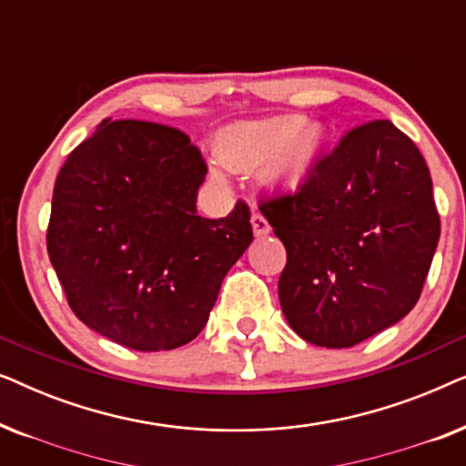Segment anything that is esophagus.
I'll return each mask as SVG.
<instances>
[{
  "instance_id": "obj_1",
  "label": "esophagus",
  "mask_w": 466,
  "mask_h": 466,
  "mask_svg": "<svg viewBox=\"0 0 466 466\" xmlns=\"http://www.w3.org/2000/svg\"><path fill=\"white\" fill-rule=\"evenodd\" d=\"M250 222H252L254 235H257V238H265V235L271 231L269 222H267V218H265V216H263V214L254 212V214H252V218H250Z\"/></svg>"
}]
</instances>
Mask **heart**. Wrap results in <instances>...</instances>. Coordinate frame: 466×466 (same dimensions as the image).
I'll return each instance as SVG.
<instances>
[{
	"mask_svg": "<svg viewBox=\"0 0 466 466\" xmlns=\"http://www.w3.org/2000/svg\"><path fill=\"white\" fill-rule=\"evenodd\" d=\"M301 127V118H282L235 133L220 146L222 161L238 169L271 163L269 176L276 182L301 180L314 148V133Z\"/></svg>",
	"mask_w": 466,
	"mask_h": 466,
	"instance_id": "heart-1",
	"label": "heart"
}]
</instances>
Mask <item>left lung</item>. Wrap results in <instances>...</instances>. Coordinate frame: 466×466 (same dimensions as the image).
I'll list each match as a JSON object with an SVG mask.
<instances>
[{
	"mask_svg": "<svg viewBox=\"0 0 466 466\" xmlns=\"http://www.w3.org/2000/svg\"><path fill=\"white\" fill-rule=\"evenodd\" d=\"M258 209L286 248L278 295L305 341L352 348L422 295L441 220L422 152L390 120L356 125L295 193Z\"/></svg>",
	"mask_w": 466,
	"mask_h": 466,
	"instance_id": "obj_1",
	"label": "left lung"
}]
</instances>
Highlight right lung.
I'll return each mask as SVG.
<instances>
[{"label":"right lung","instance_id":"right-lung-1","mask_svg":"<svg viewBox=\"0 0 466 466\" xmlns=\"http://www.w3.org/2000/svg\"><path fill=\"white\" fill-rule=\"evenodd\" d=\"M206 174L187 133L146 120H104L69 152L46 248L78 320L139 352L201 333L252 241L244 201L218 220L197 214Z\"/></svg>","mask_w":466,"mask_h":466}]
</instances>
